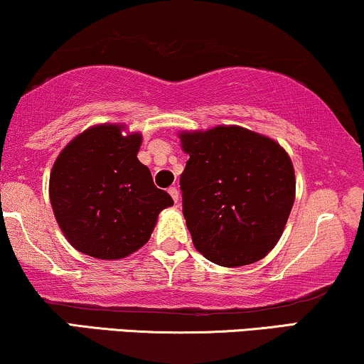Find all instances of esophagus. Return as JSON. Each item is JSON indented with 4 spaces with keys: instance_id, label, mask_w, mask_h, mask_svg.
<instances>
[{
    "instance_id": "obj_1",
    "label": "esophagus",
    "mask_w": 364,
    "mask_h": 364,
    "mask_svg": "<svg viewBox=\"0 0 364 364\" xmlns=\"http://www.w3.org/2000/svg\"><path fill=\"white\" fill-rule=\"evenodd\" d=\"M168 194L172 196L173 203H178V189H177V187H168Z\"/></svg>"
}]
</instances>
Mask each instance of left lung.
I'll return each instance as SVG.
<instances>
[{"label": "left lung", "mask_w": 364, "mask_h": 364, "mask_svg": "<svg viewBox=\"0 0 364 364\" xmlns=\"http://www.w3.org/2000/svg\"><path fill=\"white\" fill-rule=\"evenodd\" d=\"M182 213L209 262L243 267L275 248L295 199L290 156L277 141L240 127L182 133Z\"/></svg>", "instance_id": "1"}]
</instances>
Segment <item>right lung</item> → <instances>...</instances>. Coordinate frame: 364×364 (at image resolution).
Instances as JSON below:
<instances>
[{
	"mask_svg": "<svg viewBox=\"0 0 364 364\" xmlns=\"http://www.w3.org/2000/svg\"><path fill=\"white\" fill-rule=\"evenodd\" d=\"M141 134L100 124L75 136L50 173L53 214L69 243L100 259H118L150 240L160 210L173 204L136 159Z\"/></svg>",
	"mask_w": 364,
	"mask_h": 364,
	"instance_id": "add662e5",
	"label": "right lung"
}]
</instances>
